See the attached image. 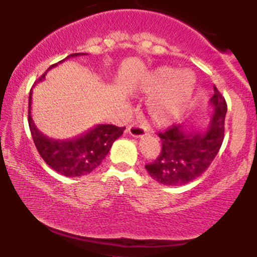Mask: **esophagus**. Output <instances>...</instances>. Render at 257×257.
<instances>
[{
	"label": "esophagus",
	"mask_w": 257,
	"mask_h": 257,
	"mask_svg": "<svg viewBox=\"0 0 257 257\" xmlns=\"http://www.w3.org/2000/svg\"><path fill=\"white\" fill-rule=\"evenodd\" d=\"M128 133L134 138H143L147 134V128L143 124H131L128 126Z\"/></svg>",
	"instance_id": "34e87169"
}]
</instances>
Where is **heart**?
Wrapping results in <instances>:
<instances>
[{"mask_svg":"<svg viewBox=\"0 0 257 257\" xmlns=\"http://www.w3.org/2000/svg\"><path fill=\"white\" fill-rule=\"evenodd\" d=\"M196 78L190 70L176 72L173 67L163 66L150 73L143 83L147 100L146 110L150 118L157 124H169L175 120L190 102Z\"/></svg>","mask_w":257,"mask_h":257,"instance_id":"obj_1","label":"heart"}]
</instances>
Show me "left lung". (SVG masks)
<instances>
[{
	"label": "left lung",
	"mask_w": 257,
	"mask_h": 257,
	"mask_svg": "<svg viewBox=\"0 0 257 257\" xmlns=\"http://www.w3.org/2000/svg\"><path fill=\"white\" fill-rule=\"evenodd\" d=\"M209 102L214 112L204 131L178 124L158 133L162 151L157 159L145 168L159 184L181 186L191 182L202 175L216 157L225 137L227 104L215 85Z\"/></svg>",
	"instance_id": "obj_1"
}]
</instances>
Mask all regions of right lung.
I'll use <instances>...</instances> for the list:
<instances>
[{"label":"right lung","mask_w":257,"mask_h":257,"mask_svg":"<svg viewBox=\"0 0 257 257\" xmlns=\"http://www.w3.org/2000/svg\"><path fill=\"white\" fill-rule=\"evenodd\" d=\"M84 55V53H76L69 55L63 63L69 58ZM58 64L52 65L47 71ZM47 71L38 78V81L44 79ZM31 95L32 89L29 95V126L34 139L35 146L43 161L53 170L69 178L83 176L93 172L96 167L101 164L102 159L107 156L112 144L117 140L124 132L125 126H116L113 124H98L78 137L70 140H54L42 134L35 125L31 117Z\"/></svg>","instance_id":"obj_1"}]
</instances>
